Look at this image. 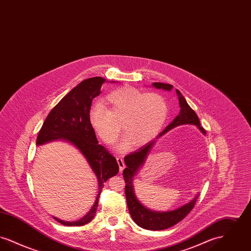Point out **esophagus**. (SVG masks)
Wrapping results in <instances>:
<instances>
[{
  "instance_id": "obj_1",
  "label": "esophagus",
  "mask_w": 251,
  "mask_h": 251,
  "mask_svg": "<svg viewBox=\"0 0 251 251\" xmlns=\"http://www.w3.org/2000/svg\"><path fill=\"white\" fill-rule=\"evenodd\" d=\"M117 161H118V164H119V167H120V171L121 172L124 167H125V164H124V161L121 157H117Z\"/></svg>"
}]
</instances>
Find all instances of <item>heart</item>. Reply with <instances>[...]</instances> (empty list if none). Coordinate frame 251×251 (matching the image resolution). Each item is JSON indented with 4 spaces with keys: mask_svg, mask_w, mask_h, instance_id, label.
<instances>
[{
    "mask_svg": "<svg viewBox=\"0 0 251 251\" xmlns=\"http://www.w3.org/2000/svg\"><path fill=\"white\" fill-rule=\"evenodd\" d=\"M167 117L165 99L157 93H142L133 87H121L106 96L103 104L94 103L88 112L91 127L102 142L114 143L120 133L125 135L118 146L126 150L132 142L142 146L154 139Z\"/></svg>",
    "mask_w": 251,
    "mask_h": 251,
    "instance_id": "obj_1",
    "label": "heart"
}]
</instances>
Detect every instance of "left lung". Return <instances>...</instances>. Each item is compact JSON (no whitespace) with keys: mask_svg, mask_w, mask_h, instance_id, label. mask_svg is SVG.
<instances>
[{"mask_svg":"<svg viewBox=\"0 0 251 251\" xmlns=\"http://www.w3.org/2000/svg\"><path fill=\"white\" fill-rule=\"evenodd\" d=\"M152 86L157 89H164L167 91H170L173 88V85L164 84V83H153ZM176 93L179 99V107H180L179 114L169 125H167V128L157 136V139L162 135H164L165 133H167V131L172 130L173 128L183 124L196 125L199 128V130L205 135L206 131L201 126V122L195 111L189 106L186 100L184 99L183 96L181 95V93L178 89H176ZM154 144H155V140L151 141L150 143L140 148L138 151H133L131 154L124 157L126 168L123 170V177L126 183L125 195L127 200V205H128V209L132 220L139 227H143L146 229L163 230L176 225L188 215L191 212L192 209L194 208L200 194H197L192 201L184 204L183 206H180L176 210L167 211V212H157V211L150 210L138 201L134 192L133 179L137 174V172L139 171V169L143 167L146 159Z\"/></svg>","mask_w":251,"mask_h":251,"instance_id":"obj_1","label":"left lung"}]
</instances>
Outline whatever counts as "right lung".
Returning <instances> with one entry per match:
<instances>
[{"label": "right lung", "instance_id": "add662e5", "mask_svg": "<svg viewBox=\"0 0 251 251\" xmlns=\"http://www.w3.org/2000/svg\"><path fill=\"white\" fill-rule=\"evenodd\" d=\"M104 82L105 79L102 77H93L84 80L72 88L49 113L36 138V146L54 140H64L73 145L87 161L98 180L97 199L84 217L69 222L53 216L57 222L65 226H83L89 223L95 216L104 182L119 173L120 167L116 158L99 144L95 131L88 120L92 100L100 94V88Z\"/></svg>", "mask_w": 251, "mask_h": 251}]
</instances>
